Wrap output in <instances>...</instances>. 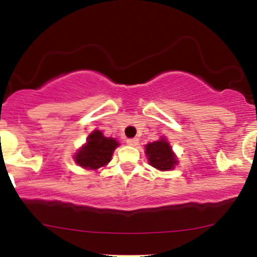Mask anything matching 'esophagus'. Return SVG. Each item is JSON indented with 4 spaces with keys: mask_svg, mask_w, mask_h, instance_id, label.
<instances>
[{
    "mask_svg": "<svg viewBox=\"0 0 257 257\" xmlns=\"http://www.w3.org/2000/svg\"><path fill=\"white\" fill-rule=\"evenodd\" d=\"M126 144L131 145V147H136V145H138L139 141L137 138H131V139H126Z\"/></svg>",
    "mask_w": 257,
    "mask_h": 257,
    "instance_id": "esophagus-1",
    "label": "esophagus"
}]
</instances>
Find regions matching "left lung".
I'll return each mask as SVG.
<instances>
[{
    "mask_svg": "<svg viewBox=\"0 0 257 257\" xmlns=\"http://www.w3.org/2000/svg\"><path fill=\"white\" fill-rule=\"evenodd\" d=\"M145 155H147L149 164L162 172L173 170L179 163L177 155L173 152L172 145L165 137H162L159 141L145 145Z\"/></svg>",
    "mask_w": 257,
    "mask_h": 257,
    "instance_id": "1",
    "label": "left lung"
}]
</instances>
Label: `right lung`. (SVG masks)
Segmentation results:
<instances>
[{"label": "right lung", "mask_w": 257, "mask_h": 257, "mask_svg": "<svg viewBox=\"0 0 257 257\" xmlns=\"http://www.w3.org/2000/svg\"><path fill=\"white\" fill-rule=\"evenodd\" d=\"M119 142L107 138L100 131H93L88 136L87 142L77 150L73 159L76 164L88 170H97L105 167L112 160V155Z\"/></svg>", "instance_id": "1"}]
</instances>
